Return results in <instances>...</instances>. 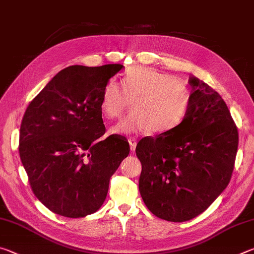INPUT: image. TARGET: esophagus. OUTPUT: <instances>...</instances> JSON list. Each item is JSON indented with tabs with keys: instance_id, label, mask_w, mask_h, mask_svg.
<instances>
[{
	"instance_id": "esophagus-1",
	"label": "esophagus",
	"mask_w": 254,
	"mask_h": 254,
	"mask_svg": "<svg viewBox=\"0 0 254 254\" xmlns=\"http://www.w3.org/2000/svg\"><path fill=\"white\" fill-rule=\"evenodd\" d=\"M128 143H130V149L133 152L136 148V140L135 139H128Z\"/></svg>"
}]
</instances>
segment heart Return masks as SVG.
<instances>
[{"label":"heart","instance_id":"1","mask_svg":"<svg viewBox=\"0 0 254 254\" xmlns=\"http://www.w3.org/2000/svg\"><path fill=\"white\" fill-rule=\"evenodd\" d=\"M132 101L133 113L113 127L120 133H165L184 121L190 91L186 81L177 76L147 66L132 67L122 79V88L115 81L105 85L101 109L109 119H120Z\"/></svg>","mask_w":254,"mask_h":254}]
</instances>
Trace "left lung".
<instances>
[{"label": "left lung", "instance_id": "left-lung-1", "mask_svg": "<svg viewBox=\"0 0 254 254\" xmlns=\"http://www.w3.org/2000/svg\"><path fill=\"white\" fill-rule=\"evenodd\" d=\"M190 104L184 121L136 144L142 165L139 190L157 217L186 222L198 216L231 180L239 133L220 94L189 75Z\"/></svg>", "mask_w": 254, "mask_h": 254}]
</instances>
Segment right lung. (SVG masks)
I'll return each instance as SVG.
<instances>
[{"mask_svg": "<svg viewBox=\"0 0 254 254\" xmlns=\"http://www.w3.org/2000/svg\"><path fill=\"white\" fill-rule=\"evenodd\" d=\"M122 68L120 64L67 67L25 111L20 158L33 194L51 212L70 218L95 213L112 175L130 152L126 137L101 140L103 88Z\"/></svg>", "mask_w": 254, "mask_h": 254, "instance_id": "1", "label": "right lung"}]
</instances>
